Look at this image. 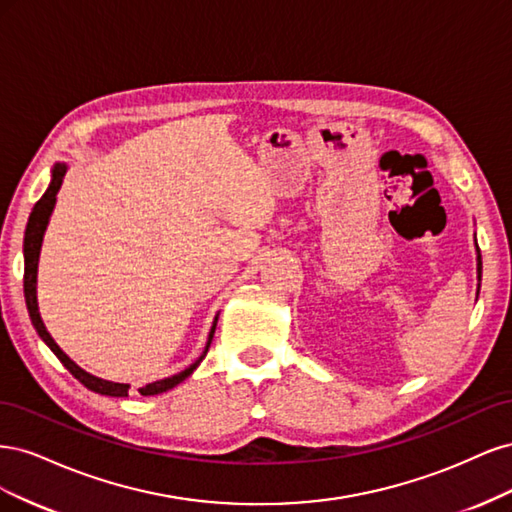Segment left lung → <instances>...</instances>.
Here are the masks:
<instances>
[{"mask_svg":"<svg viewBox=\"0 0 512 512\" xmlns=\"http://www.w3.org/2000/svg\"><path fill=\"white\" fill-rule=\"evenodd\" d=\"M474 245H476V277H478V290H480V277H483V260H480V250L476 243V235H474Z\"/></svg>","mask_w":512,"mask_h":512,"instance_id":"8db88e82","label":"left lung"}]
</instances>
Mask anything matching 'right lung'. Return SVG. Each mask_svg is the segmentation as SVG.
I'll return each instance as SVG.
<instances>
[{"label": "right lung", "instance_id": "obj_1", "mask_svg": "<svg viewBox=\"0 0 512 512\" xmlns=\"http://www.w3.org/2000/svg\"><path fill=\"white\" fill-rule=\"evenodd\" d=\"M68 173V164L66 162H57L53 168H51V183L49 188H46V192L42 194V198L38 200V203L34 205L32 209V215H29L27 220V228H25V239H23V258H25V277H23V290H25V303H27V312H29V318H32V324L34 329L38 331V335L42 337V342L49 346L57 359L64 363V367L70 371V374L79 380L81 384H85L89 391L94 393H100V395H111V397H128V389L130 384H123V382H111V380H104V378H98L94 374H89V371H85L83 367L76 365L70 356L61 350L55 339L51 337V333L46 331L44 322H42V316H40V309H38V260H40V250H42V239H44V232H46V226H49V220H51V213L55 209V200H57V192L61 188V183H64V177ZM220 316V314H218ZM218 316L213 318V324H211V331H209V339H207V346L203 350V354L198 356V361H194L190 367H185L183 371H179V374L175 376H168L164 380H156L151 382L147 386H143V389H138V393L141 395H160V393H166L170 389H175L177 384H181L185 378L192 376V371L200 365V361L205 359V354L211 346V339H213V333H215V327H218Z\"/></svg>", "mask_w": 512, "mask_h": 512}]
</instances>
